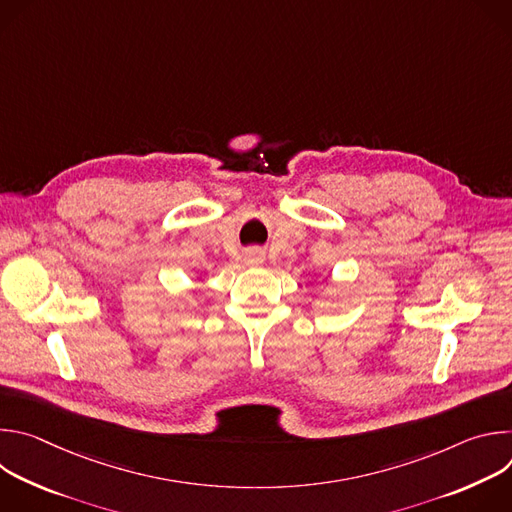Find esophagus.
<instances>
[{
  "instance_id": "esophagus-1",
  "label": "esophagus",
  "mask_w": 512,
  "mask_h": 512,
  "mask_svg": "<svg viewBox=\"0 0 512 512\" xmlns=\"http://www.w3.org/2000/svg\"><path fill=\"white\" fill-rule=\"evenodd\" d=\"M245 261H247V265H261V263H263V253L257 251V249H253V251H249V253L245 255Z\"/></svg>"
}]
</instances>
